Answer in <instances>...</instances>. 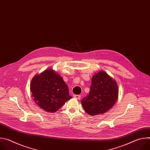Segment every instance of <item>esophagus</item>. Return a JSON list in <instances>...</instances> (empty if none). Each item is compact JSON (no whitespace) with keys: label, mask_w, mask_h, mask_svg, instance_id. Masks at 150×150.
<instances>
[{"label":"esophagus","mask_w":150,"mask_h":150,"mask_svg":"<svg viewBox=\"0 0 150 150\" xmlns=\"http://www.w3.org/2000/svg\"><path fill=\"white\" fill-rule=\"evenodd\" d=\"M73 96H74V98H76L77 100H80V98H81V96H79V95H75V94H74Z\"/></svg>","instance_id":"obj_1"}]
</instances>
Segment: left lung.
<instances>
[{"label": "left lung", "instance_id": "8db88e82", "mask_svg": "<svg viewBox=\"0 0 150 150\" xmlns=\"http://www.w3.org/2000/svg\"><path fill=\"white\" fill-rule=\"evenodd\" d=\"M118 94L116 81L105 72L101 71L93 75L90 93L82 100L81 104L90 116L103 114L114 105Z\"/></svg>", "mask_w": 150, "mask_h": 150}]
</instances>
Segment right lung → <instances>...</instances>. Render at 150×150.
<instances>
[{"instance_id":"1","label":"right lung","mask_w":150,"mask_h":150,"mask_svg":"<svg viewBox=\"0 0 150 150\" xmlns=\"http://www.w3.org/2000/svg\"><path fill=\"white\" fill-rule=\"evenodd\" d=\"M30 90L35 104L49 113L56 112L72 98L68 85L53 69L36 74L31 80Z\"/></svg>"}]
</instances>
